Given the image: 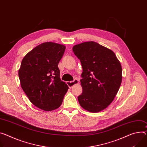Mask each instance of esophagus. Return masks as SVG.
I'll use <instances>...</instances> for the list:
<instances>
[{
    "instance_id": "34e87169",
    "label": "esophagus",
    "mask_w": 147,
    "mask_h": 147,
    "mask_svg": "<svg viewBox=\"0 0 147 147\" xmlns=\"http://www.w3.org/2000/svg\"><path fill=\"white\" fill-rule=\"evenodd\" d=\"M78 83V81L77 80V79L74 80V81H73V82H67V84L69 88H71L73 86H74L75 84H77Z\"/></svg>"
}]
</instances>
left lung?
Instances as JSON below:
<instances>
[{
	"label": "left lung",
	"mask_w": 147,
	"mask_h": 147,
	"mask_svg": "<svg viewBox=\"0 0 147 147\" xmlns=\"http://www.w3.org/2000/svg\"><path fill=\"white\" fill-rule=\"evenodd\" d=\"M73 51L83 68L79 104L89 112H100L117 94L122 82L121 65L111 50L94 42L76 45Z\"/></svg>",
	"instance_id": "1"
}]
</instances>
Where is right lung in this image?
<instances>
[{
  "instance_id": "right-lung-1",
  "label": "right lung",
  "mask_w": 147,
  "mask_h": 147,
  "mask_svg": "<svg viewBox=\"0 0 147 147\" xmlns=\"http://www.w3.org/2000/svg\"><path fill=\"white\" fill-rule=\"evenodd\" d=\"M65 46L53 42L38 45L23 59L19 70L21 87L30 102L50 111L58 109L69 89L60 78L58 64Z\"/></svg>"
}]
</instances>
